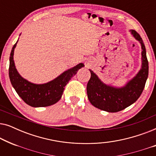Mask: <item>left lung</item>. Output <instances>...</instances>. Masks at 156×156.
I'll return each instance as SVG.
<instances>
[{
	"label": "left lung",
	"instance_id": "obj_1",
	"mask_svg": "<svg viewBox=\"0 0 156 156\" xmlns=\"http://www.w3.org/2000/svg\"><path fill=\"white\" fill-rule=\"evenodd\" d=\"M131 35L141 46V67L136 76L124 86L113 87L104 84L92 70L87 86V97L94 106L107 112H118L136 101L144 90L148 76V62L146 47L137 32L130 30Z\"/></svg>",
	"mask_w": 156,
	"mask_h": 156
}]
</instances>
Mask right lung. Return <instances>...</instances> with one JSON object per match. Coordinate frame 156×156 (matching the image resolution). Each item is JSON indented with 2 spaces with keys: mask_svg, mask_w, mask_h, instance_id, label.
<instances>
[{
  "mask_svg": "<svg viewBox=\"0 0 156 156\" xmlns=\"http://www.w3.org/2000/svg\"><path fill=\"white\" fill-rule=\"evenodd\" d=\"M16 43L10 55L9 77L12 86L21 99L33 107H45L57 103L61 99L64 89L69 81L84 65L80 63L66 70L54 80L44 84H34L25 80L18 73L15 65L13 55Z\"/></svg>",
  "mask_w": 156,
  "mask_h": 156,
  "instance_id": "obj_1",
  "label": "right lung"
}]
</instances>
